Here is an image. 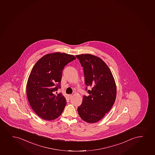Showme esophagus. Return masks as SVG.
<instances>
[{"instance_id":"obj_1","label":"esophagus","mask_w":155,"mask_h":155,"mask_svg":"<svg viewBox=\"0 0 155 155\" xmlns=\"http://www.w3.org/2000/svg\"><path fill=\"white\" fill-rule=\"evenodd\" d=\"M68 97H69V98H70V99H71V98L73 96L72 95H71V94H70V95H68Z\"/></svg>"}]
</instances>
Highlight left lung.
Instances as JSON below:
<instances>
[{"instance_id": "obj_1", "label": "left lung", "mask_w": 155, "mask_h": 155, "mask_svg": "<svg viewBox=\"0 0 155 155\" xmlns=\"http://www.w3.org/2000/svg\"><path fill=\"white\" fill-rule=\"evenodd\" d=\"M83 67L86 91L82 103L78 108V115L85 122L94 123L110 111L115 101L116 86L110 68L102 59L91 54L76 55ZM92 87L88 91L87 87Z\"/></svg>"}]
</instances>
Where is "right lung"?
Instances as JSON below:
<instances>
[{
    "mask_svg": "<svg viewBox=\"0 0 155 155\" xmlns=\"http://www.w3.org/2000/svg\"><path fill=\"white\" fill-rule=\"evenodd\" d=\"M75 59L74 55L67 53H49L33 66L28 79L27 96L32 110L43 120H55L64 109V96L55 92L61 88L64 68Z\"/></svg>",
    "mask_w": 155,
    "mask_h": 155,
    "instance_id": "right-lung-1",
    "label": "right lung"
}]
</instances>
